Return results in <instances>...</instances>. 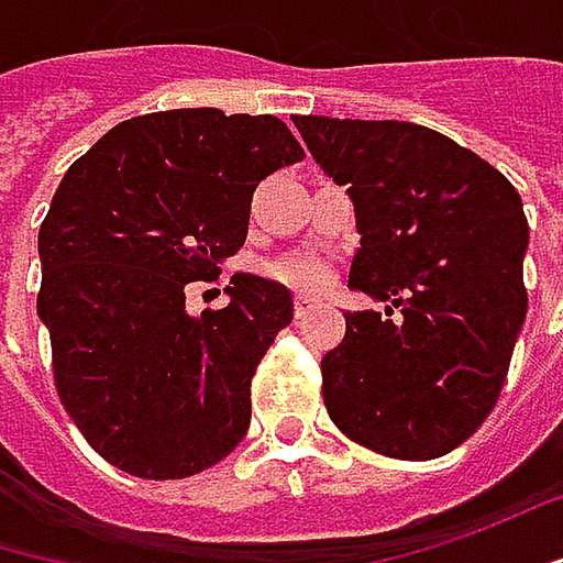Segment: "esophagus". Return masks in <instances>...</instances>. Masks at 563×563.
<instances>
[{
	"label": "esophagus",
	"mask_w": 563,
	"mask_h": 563,
	"mask_svg": "<svg viewBox=\"0 0 563 563\" xmlns=\"http://www.w3.org/2000/svg\"><path fill=\"white\" fill-rule=\"evenodd\" d=\"M309 309H312V296H302V292H299V296H296V302H292V312H296V318H302Z\"/></svg>",
	"instance_id": "1"
}]
</instances>
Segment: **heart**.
I'll list each match as a JSON object with an SVG mask.
<instances>
[{
    "label": "heart",
    "mask_w": 563,
    "mask_h": 563,
    "mask_svg": "<svg viewBox=\"0 0 563 563\" xmlns=\"http://www.w3.org/2000/svg\"><path fill=\"white\" fill-rule=\"evenodd\" d=\"M271 277L299 292H321L334 283V264L321 254H292L271 267Z\"/></svg>",
    "instance_id": "1"
}]
</instances>
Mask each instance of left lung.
Here are the masks:
<instances>
[{
	"mask_svg": "<svg viewBox=\"0 0 563 563\" xmlns=\"http://www.w3.org/2000/svg\"><path fill=\"white\" fill-rule=\"evenodd\" d=\"M344 184L360 251L350 286L401 314L347 312L321 356L334 427L388 459H437L494 411L526 321L522 200L490 162L405 120L292 117Z\"/></svg>",
	"mask_w": 563,
	"mask_h": 563,
	"instance_id": "8db88e82",
	"label": "left lung"
}]
</instances>
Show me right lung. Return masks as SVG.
<instances>
[{
  "label": "right lung",
  "mask_w": 563,
  "mask_h": 563,
  "mask_svg": "<svg viewBox=\"0 0 563 563\" xmlns=\"http://www.w3.org/2000/svg\"><path fill=\"white\" fill-rule=\"evenodd\" d=\"M306 152L274 114L117 123L59 181L37 235L53 385L88 446L136 478H190L249 433L251 379L292 321L280 283L235 274L225 309L184 286L245 245L254 187Z\"/></svg>",
  "instance_id": "1"
}]
</instances>
